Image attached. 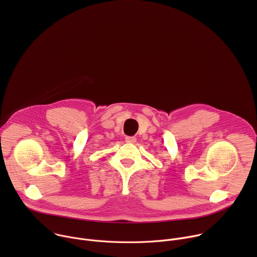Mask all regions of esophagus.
<instances>
[{
  "label": "esophagus",
  "instance_id": "34e87169",
  "mask_svg": "<svg viewBox=\"0 0 257 257\" xmlns=\"http://www.w3.org/2000/svg\"><path fill=\"white\" fill-rule=\"evenodd\" d=\"M125 141L128 143H135L136 142V137L135 136H126Z\"/></svg>",
  "mask_w": 257,
  "mask_h": 257
}]
</instances>
